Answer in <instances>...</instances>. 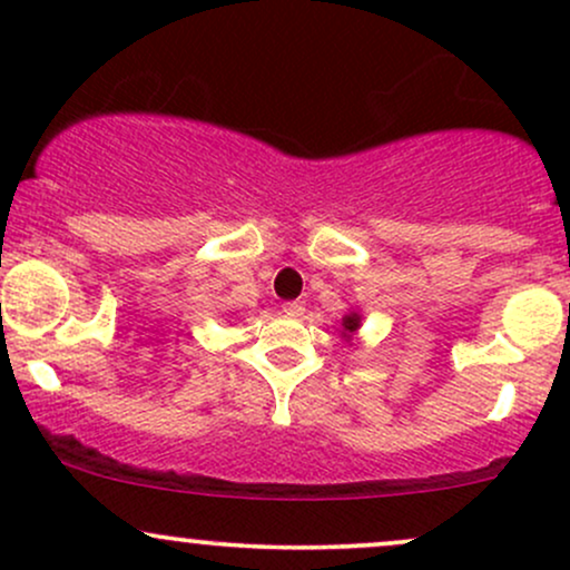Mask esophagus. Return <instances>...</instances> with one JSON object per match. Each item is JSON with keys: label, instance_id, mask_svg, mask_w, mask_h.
I'll return each mask as SVG.
<instances>
[{"label": "esophagus", "instance_id": "1", "mask_svg": "<svg viewBox=\"0 0 570 570\" xmlns=\"http://www.w3.org/2000/svg\"><path fill=\"white\" fill-rule=\"evenodd\" d=\"M305 305L299 303V299H292V303H284V313L286 316H303Z\"/></svg>", "mask_w": 570, "mask_h": 570}]
</instances>
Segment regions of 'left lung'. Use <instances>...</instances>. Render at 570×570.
<instances>
[{"instance_id":"1","label":"left lung","mask_w":570,"mask_h":570,"mask_svg":"<svg viewBox=\"0 0 570 570\" xmlns=\"http://www.w3.org/2000/svg\"><path fill=\"white\" fill-rule=\"evenodd\" d=\"M343 326H345V332H348V335H353V332L358 330V316H356V313H351V316H345V318H343Z\"/></svg>"}]
</instances>
